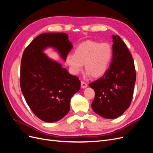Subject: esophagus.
I'll return each instance as SVG.
<instances>
[{
    "label": "esophagus",
    "instance_id": "esophagus-1",
    "mask_svg": "<svg viewBox=\"0 0 153 153\" xmlns=\"http://www.w3.org/2000/svg\"><path fill=\"white\" fill-rule=\"evenodd\" d=\"M87 87V84H86L85 82H84V81H81V87L83 88V89H84V88Z\"/></svg>",
    "mask_w": 153,
    "mask_h": 153
}]
</instances>
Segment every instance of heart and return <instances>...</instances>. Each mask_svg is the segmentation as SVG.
Wrapping results in <instances>:
<instances>
[{
    "mask_svg": "<svg viewBox=\"0 0 153 153\" xmlns=\"http://www.w3.org/2000/svg\"><path fill=\"white\" fill-rule=\"evenodd\" d=\"M112 55V48L108 43L88 40L78 46L74 55H68L66 62L73 74L79 73L85 64V70L92 77L99 78L108 70Z\"/></svg>",
    "mask_w": 153,
    "mask_h": 153,
    "instance_id": "heart-1",
    "label": "heart"
}]
</instances>
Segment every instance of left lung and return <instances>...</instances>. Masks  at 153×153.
I'll return each mask as SVG.
<instances>
[{"label": "left lung", "mask_w": 153, "mask_h": 153, "mask_svg": "<svg viewBox=\"0 0 153 153\" xmlns=\"http://www.w3.org/2000/svg\"><path fill=\"white\" fill-rule=\"evenodd\" d=\"M113 55L108 70L98 80L90 83L95 91L92 108L106 119L121 115L131 104L136 80L132 55L121 38L113 35Z\"/></svg>", "instance_id": "8db88e82"}]
</instances>
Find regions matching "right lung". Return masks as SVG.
<instances>
[{
    "label": "right lung",
    "instance_id": "add662e5",
    "mask_svg": "<svg viewBox=\"0 0 153 153\" xmlns=\"http://www.w3.org/2000/svg\"><path fill=\"white\" fill-rule=\"evenodd\" d=\"M47 47L57 50L66 61L73 46L68 35L63 32H48L36 37L22 55L20 87L36 116L45 122L53 123L69 112L71 98L80 90V81L43 53Z\"/></svg>",
    "mask_w": 153,
    "mask_h": 153
}]
</instances>
